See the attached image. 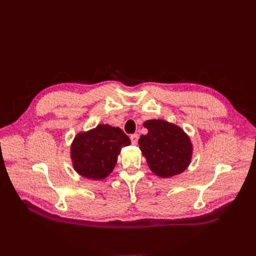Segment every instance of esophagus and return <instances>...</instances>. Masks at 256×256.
<instances>
[{"label":"esophagus","instance_id":"esophagus-1","mask_svg":"<svg viewBox=\"0 0 256 256\" xmlns=\"http://www.w3.org/2000/svg\"><path fill=\"white\" fill-rule=\"evenodd\" d=\"M130 140H131V143L136 145V144L138 143V134L130 136Z\"/></svg>","mask_w":256,"mask_h":256}]
</instances>
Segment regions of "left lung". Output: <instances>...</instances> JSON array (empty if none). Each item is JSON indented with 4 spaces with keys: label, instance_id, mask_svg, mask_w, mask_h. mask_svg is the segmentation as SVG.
Here are the masks:
<instances>
[{
    "label": "left lung",
    "instance_id": "1",
    "mask_svg": "<svg viewBox=\"0 0 256 256\" xmlns=\"http://www.w3.org/2000/svg\"><path fill=\"white\" fill-rule=\"evenodd\" d=\"M144 127L148 134L141 136L138 145L152 172L162 178L182 173L190 164L193 150L187 134L162 120H146Z\"/></svg>",
    "mask_w": 256,
    "mask_h": 256
}]
</instances>
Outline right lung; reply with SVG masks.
<instances>
[{"label":"right lung","instance_id":"1","mask_svg":"<svg viewBox=\"0 0 256 256\" xmlns=\"http://www.w3.org/2000/svg\"><path fill=\"white\" fill-rule=\"evenodd\" d=\"M130 145V138L118 127L98 125L76 136L70 148L74 171L85 178L104 180L118 162L122 147Z\"/></svg>","mask_w":256,"mask_h":256}]
</instances>
